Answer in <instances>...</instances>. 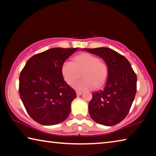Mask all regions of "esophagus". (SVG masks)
<instances>
[{
	"label": "esophagus",
	"mask_w": 156,
	"mask_h": 156,
	"mask_svg": "<svg viewBox=\"0 0 156 156\" xmlns=\"http://www.w3.org/2000/svg\"><path fill=\"white\" fill-rule=\"evenodd\" d=\"M83 94V91H76V95L77 96H80V95Z\"/></svg>",
	"instance_id": "34e87169"
}]
</instances>
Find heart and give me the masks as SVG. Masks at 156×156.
<instances>
[{
  "mask_svg": "<svg viewBox=\"0 0 156 156\" xmlns=\"http://www.w3.org/2000/svg\"><path fill=\"white\" fill-rule=\"evenodd\" d=\"M83 70V80L73 84V87L78 91L89 90L95 88L96 86L103 85L109 72L106 62L89 53L78 55L73 58V62L66 60L61 67L63 78L69 84L74 83L78 77V72Z\"/></svg>",
  "mask_w": 156,
  "mask_h": 156,
  "instance_id": "heart-1",
  "label": "heart"
}]
</instances>
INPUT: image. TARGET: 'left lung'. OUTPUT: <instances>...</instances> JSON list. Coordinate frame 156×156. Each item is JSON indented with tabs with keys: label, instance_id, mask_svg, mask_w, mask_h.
<instances>
[{
	"label": "left lung",
	"instance_id": "obj_1",
	"mask_svg": "<svg viewBox=\"0 0 156 156\" xmlns=\"http://www.w3.org/2000/svg\"><path fill=\"white\" fill-rule=\"evenodd\" d=\"M83 50L100 56L108 66L107 80L102 90L92 94L89 113L95 122L113 126L127 115L136 93L137 76L122 55L107 47Z\"/></svg>",
	"mask_w": 156,
	"mask_h": 156
}]
</instances>
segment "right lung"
<instances>
[{
	"label": "right lung",
	"mask_w": 156,
	"mask_h": 156,
	"mask_svg": "<svg viewBox=\"0 0 156 156\" xmlns=\"http://www.w3.org/2000/svg\"><path fill=\"white\" fill-rule=\"evenodd\" d=\"M78 49L56 47L39 53L21 71L20 99L30 117L41 125H57L69 115L76 94L64 80L61 67Z\"/></svg>",
	"instance_id": "add662e5"
}]
</instances>
